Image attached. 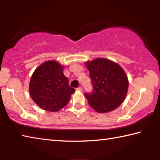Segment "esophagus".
I'll use <instances>...</instances> for the list:
<instances>
[{
  "mask_svg": "<svg viewBox=\"0 0 160 160\" xmlns=\"http://www.w3.org/2000/svg\"><path fill=\"white\" fill-rule=\"evenodd\" d=\"M77 90L80 91V92H82V88H81V87H79V88H77Z\"/></svg>",
  "mask_w": 160,
  "mask_h": 160,
  "instance_id": "34e87169",
  "label": "esophagus"
}]
</instances>
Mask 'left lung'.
I'll use <instances>...</instances> for the list:
<instances>
[{
  "mask_svg": "<svg viewBox=\"0 0 160 160\" xmlns=\"http://www.w3.org/2000/svg\"><path fill=\"white\" fill-rule=\"evenodd\" d=\"M90 72L93 91L85 94L89 104L98 113L116 109L125 99L128 80L118 63L107 58H97L85 63Z\"/></svg>",
  "mask_w": 160,
  "mask_h": 160,
  "instance_id": "obj_1",
  "label": "left lung"
}]
</instances>
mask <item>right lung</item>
Instances as JSON below:
<instances>
[{
  "label": "right lung",
  "instance_id": "add662e5",
  "mask_svg": "<svg viewBox=\"0 0 160 160\" xmlns=\"http://www.w3.org/2000/svg\"><path fill=\"white\" fill-rule=\"evenodd\" d=\"M64 66L56 61H47L37 68L29 81V92L37 106L49 112H58L70 101L75 89L70 88L63 74Z\"/></svg>",
  "mask_w": 160,
  "mask_h": 160
}]
</instances>
